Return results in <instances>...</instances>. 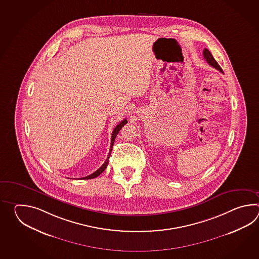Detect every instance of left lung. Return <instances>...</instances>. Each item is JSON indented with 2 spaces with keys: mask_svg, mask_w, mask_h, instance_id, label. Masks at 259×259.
Instances as JSON below:
<instances>
[{
  "mask_svg": "<svg viewBox=\"0 0 259 259\" xmlns=\"http://www.w3.org/2000/svg\"><path fill=\"white\" fill-rule=\"evenodd\" d=\"M203 55H204V59L209 64L210 66L215 67V69H218L219 71L223 73V70L221 69V67H220V65L218 64V62L215 60V58L213 57V55H211L209 50L204 49V52H203ZM223 74H224V73H223Z\"/></svg>",
  "mask_w": 259,
  "mask_h": 259,
  "instance_id": "1",
  "label": "left lung"
}]
</instances>
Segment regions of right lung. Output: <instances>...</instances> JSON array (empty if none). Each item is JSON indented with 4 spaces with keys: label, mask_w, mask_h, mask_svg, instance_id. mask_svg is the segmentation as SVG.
<instances>
[{
    "label": "right lung",
    "mask_w": 259,
    "mask_h": 259,
    "mask_svg": "<svg viewBox=\"0 0 259 259\" xmlns=\"http://www.w3.org/2000/svg\"><path fill=\"white\" fill-rule=\"evenodd\" d=\"M127 119H124V120H122L117 126H116L115 128H114V131L112 132V137H111V145H110V151H109V154H108V156H107V158L105 160V163L103 164V165L100 166L99 168L97 169V170L94 172L93 174H91V175H89L87 177H84V178H81V179H79V180H90V179H94V178H96V177L99 176L100 174H102L104 171H105V168H106V166L108 165V162H109V157H110L111 152H112V148H113V145H114V142H115V139H116V135H117V133L119 132V131L121 130V127L125 125V124H127Z\"/></svg>",
    "instance_id": "add662e5"
}]
</instances>
